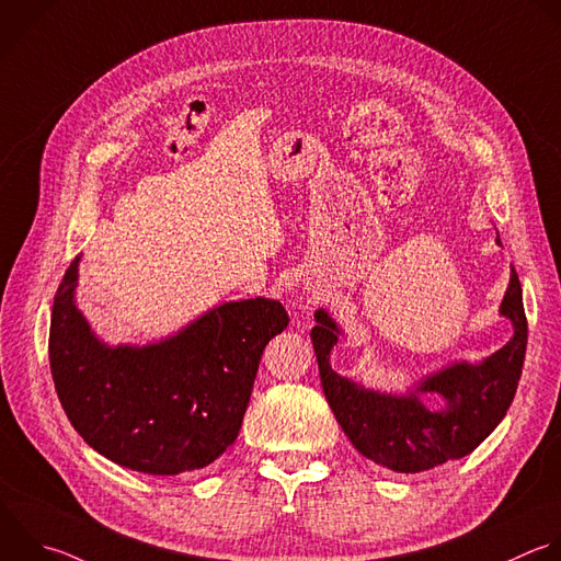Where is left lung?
Returning <instances> with one entry per match:
<instances>
[{"label": "left lung", "mask_w": 561, "mask_h": 561, "mask_svg": "<svg viewBox=\"0 0 561 561\" xmlns=\"http://www.w3.org/2000/svg\"><path fill=\"white\" fill-rule=\"evenodd\" d=\"M495 244L502 247L500 236ZM500 317L511 321L513 336L491 356L478 363L454 360L405 392H379L332 369L330 352L343 330L325 308H319L310 339L321 388L356 451L397 473L427 471L471 454L506 416L522 377L528 330L513 266ZM427 398H438L442 405L430 409Z\"/></svg>", "instance_id": "1"}]
</instances>
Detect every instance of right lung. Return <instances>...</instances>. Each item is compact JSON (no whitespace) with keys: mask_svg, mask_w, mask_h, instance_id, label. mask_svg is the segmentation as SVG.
<instances>
[{"mask_svg":"<svg viewBox=\"0 0 561 561\" xmlns=\"http://www.w3.org/2000/svg\"><path fill=\"white\" fill-rule=\"evenodd\" d=\"M77 255L50 321L53 381L79 436L151 476L211 465L238 438L266 343L288 325L277 299L220 304L147 345H110L77 306Z\"/></svg>","mask_w":561,"mask_h":561,"instance_id":"add662e5","label":"right lung"}]
</instances>
